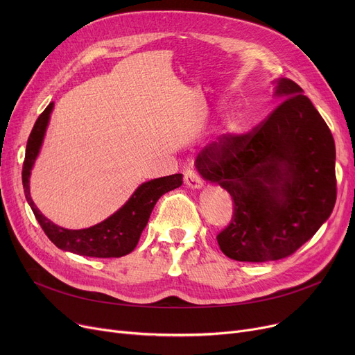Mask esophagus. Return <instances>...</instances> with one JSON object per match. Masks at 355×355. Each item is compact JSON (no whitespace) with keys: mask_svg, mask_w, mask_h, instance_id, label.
Returning a JSON list of instances; mask_svg holds the SVG:
<instances>
[{"mask_svg":"<svg viewBox=\"0 0 355 355\" xmlns=\"http://www.w3.org/2000/svg\"><path fill=\"white\" fill-rule=\"evenodd\" d=\"M184 182H185V185H189V187L193 189V190H198V189L202 187V181H201V178L198 177V174L194 170H187V171H185Z\"/></svg>","mask_w":355,"mask_h":355,"instance_id":"34e87169","label":"esophagus"}]
</instances>
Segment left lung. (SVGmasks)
Wrapping results in <instances>:
<instances>
[{"label":"left lung","instance_id":"1","mask_svg":"<svg viewBox=\"0 0 355 355\" xmlns=\"http://www.w3.org/2000/svg\"><path fill=\"white\" fill-rule=\"evenodd\" d=\"M286 101L245 135H225L197 155L200 175L233 198L230 225L217 234L239 262L291 256L318 232L337 200L335 144L320 112L291 79L276 82Z\"/></svg>","mask_w":355,"mask_h":355}]
</instances>
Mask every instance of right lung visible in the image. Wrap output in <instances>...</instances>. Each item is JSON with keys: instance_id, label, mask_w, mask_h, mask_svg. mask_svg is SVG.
<instances>
[{"instance_id": "right-lung-1", "label": "right lung", "mask_w": 355, "mask_h": 355, "mask_svg": "<svg viewBox=\"0 0 355 355\" xmlns=\"http://www.w3.org/2000/svg\"><path fill=\"white\" fill-rule=\"evenodd\" d=\"M53 106L54 103H50L37 118L27 141L23 164L24 194L37 221L40 223L47 237L62 250L90 257H121L130 253L137 248L157 201L162 194L180 187L182 174L161 177L141 184L116 213L89 229L69 230L54 225L35 207L30 196L31 168L40 153Z\"/></svg>"}]
</instances>
